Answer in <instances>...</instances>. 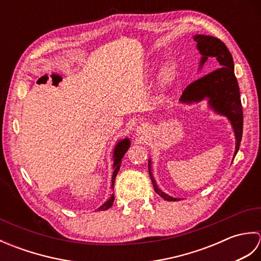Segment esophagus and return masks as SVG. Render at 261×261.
Segmentation results:
<instances>
[{
    "label": "esophagus",
    "instance_id": "1",
    "mask_svg": "<svg viewBox=\"0 0 261 261\" xmlns=\"http://www.w3.org/2000/svg\"><path fill=\"white\" fill-rule=\"evenodd\" d=\"M147 131H148V127H147V125H145V124H140L139 126L137 127V134H138V136L145 135V134H147Z\"/></svg>",
    "mask_w": 261,
    "mask_h": 261
}]
</instances>
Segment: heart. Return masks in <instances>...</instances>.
<instances>
[{
    "label": "heart",
    "mask_w": 261,
    "mask_h": 261,
    "mask_svg": "<svg viewBox=\"0 0 261 261\" xmlns=\"http://www.w3.org/2000/svg\"><path fill=\"white\" fill-rule=\"evenodd\" d=\"M177 71H178L177 64L173 60H168L160 69V81H162L163 84H169L175 80Z\"/></svg>",
    "instance_id": "b5f03b06"
}]
</instances>
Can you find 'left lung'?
<instances>
[{"instance_id": "obj_1", "label": "left lung", "mask_w": 261, "mask_h": 261, "mask_svg": "<svg viewBox=\"0 0 261 261\" xmlns=\"http://www.w3.org/2000/svg\"><path fill=\"white\" fill-rule=\"evenodd\" d=\"M193 39L196 41V48L202 56L198 69H202L208 58L216 59L221 68L194 81L182 92L179 102L191 105L207 99V105L211 110H213L216 114L225 116L234 132L236 156L242 138L243 114L239 85L234 75L233 59L229 49L220 39L205 35H195ZM148 168L154 192L165 201H177L178 198L169 196L157 186L151 171V159L148 162Z\"/></svg>"}]
</instances>
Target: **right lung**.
<instances>
[{
	"label": "right lung",
	"mask_w": 261,
	"mask_h": 261,
	"mask_svg": "<svg viewBox=\"0 0 261 261\" xmlns=\"http://www.w3.org/2000/svg\"><path fill=\"white\" fill-rule=\"evenodd\" d=\"M130 145H131V142H130L129 138H124V139L118 141V143H116L114 149H113V175H112V185H111V188H114L115 177H116V175H118L120 167H121V163H122L121 159L123 158V156L127 151V149H129ZM113 202H114V194H112L108 201L104 204H102L97 210L98 211L108 210L112 206Z\"/></svg>",
	"instance_id": "add662e5"
}]
</instances>
